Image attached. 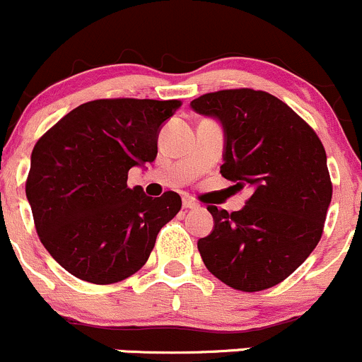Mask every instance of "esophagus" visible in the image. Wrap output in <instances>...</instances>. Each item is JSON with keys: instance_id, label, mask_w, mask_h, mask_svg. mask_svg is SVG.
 Wrapping results in <instances>:
<instances>
[{"instance_id": "1", "label": "esophagus", "mask_w": 362, "mask_h": 362, "mask_svg": "<svg viewBox=\"0 0 362 362\" xmlns=\"http://www.w3.org/2000/svg\"><path fill=\"white\" fill-rule=\"evenodd\" d=\"M182 207H185V209H199L200 204L197 202L193 197L186 195V197H182Z\"/></svg>"}]
</instances>
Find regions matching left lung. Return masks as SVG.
Here are the masks:
<instances>
[{"label": "left lung", "mask_w": 362, "mask_h": 362, "mask_svg": "<svg viewBox=\"0 0 362 362\" xmlns=\"http://www.w3.org/2000/svg\"><path fill=\"white\" fill-rule=\"evenodd\" d=\"M223 128L225 180L252 197L234 213L209 206L197 248L228 287L259 292L291 276L320 241L332 197L327 156L310 124L266 91L225 89L189 103Z\"/></svg>", "instance_id": "1"}]
</instances>
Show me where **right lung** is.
<instances>
[{"label":"right lung","instance_id":"right-lung-1","mask_svg":"<svg viewBox=\"0 0 362 362\" xmlns=\"http://www.w3.org/2000/svg\"><path fill=\"white\" fill-rule=\"evenodd\" d=\"M180 100L114 98L82 103L31 153L26 197L38 238L61 267L96 285L116 284L149 259L181 197L128 188V170L155 162L162 124Z\"/></svg>","mask_w":362,"mask_h":362}]
</instances>
